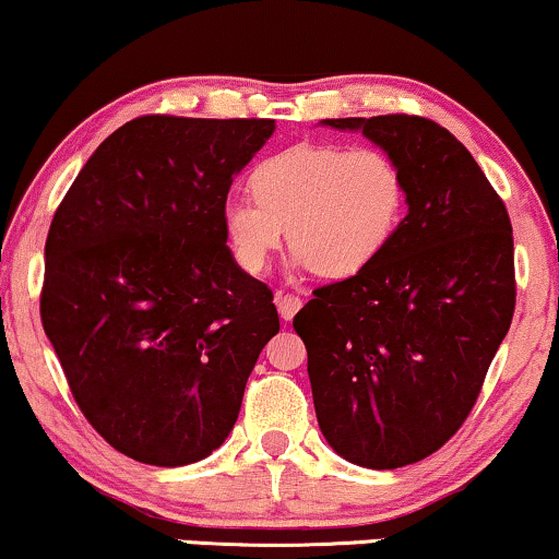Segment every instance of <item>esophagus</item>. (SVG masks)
I'll use <instances>...</instances> for the list:
<instances>
[{
    "label": "esophagus",
    "instance_id": "obj_1",
    "mask_svg": "<svg viewBox=\"0 0 559 559\" xmlns=\"http://www.w3.org/2000/svg\"><path fill=\"white\" fill-rule=\"evenodd\" d=\"M274 300H277V310H280V316L285 318V321H293L297 310L302 308V300H300V297H297V295L277 293V297H274Z\"/></svg>",
    "mask_w": 559,
    "mask_h": 559
}]
</instances>
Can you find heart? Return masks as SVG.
<instances>
[{
	"label": "heart",
	"mask_w": 559,
	"mask_h": 559,
	"mask_svg": "<svg viewBox=\"0 0 559 559\" xmlns=\"http://www.w3.org/2000/svg\"><path fill=\"white\" fill-rule=\"evenodd\" d=\"M253 198L223 205V230L241 270L259 274L282 246L295 270L342 280L365 272L388 249L405 213V174L374 146L300 143L251 171Z\"/></svg>",
	"instance_id": "1"
}]
</instances>
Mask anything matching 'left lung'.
Masks as SVG:
<instances>
[{
    "label": "left lung",
    "instance_id": "left-lung-1",
    "mask_svg": "<svg viewBox=\"0 0 559 559\" xmlns=\"http://www.w3.org/2000/svg\"><path fill=\"white\" fill-rule=\"evenodd\" d=\"M361 130L405 174L408 215L374 264L295 316L318 426L369 469L421 462L480 395L516 308L513 234L473 154L418 115L323 120Z\"/></svg>",
    "mask_w": 559,
    "mask_h": 559
}]
</instances>
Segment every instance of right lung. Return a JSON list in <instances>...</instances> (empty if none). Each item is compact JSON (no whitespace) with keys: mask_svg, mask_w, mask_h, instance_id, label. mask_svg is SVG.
<instances>
[{"mask_svg":"<svg viewBox=\"0 0 559 559\" xmlns=\"http://www.w3.org/2000/svg\"><path fill=\"white\" fill-rule=\"evenodd\" d=\"M274 120L146 115L99 143L58 205L40 318L71 395L130 460L182 467L228 439L272 289L236 264L223 205Z\"/></svg>","mask_w":559,"mask_h":559,"instance_id":"right-lung-1","label":"right lung"}]
</instances>
